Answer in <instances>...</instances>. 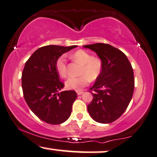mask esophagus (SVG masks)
<instances>
[{
	"instance_id": "1",
	"label": "esophagus",
	"mask_w": 157,
	"mask_h": 157,
	"mask_svg": "<svg viewBox=\"0 0 157 157\" xmlns=\"http://www.w3.org/2000/svg\"><path fill=\"white\" fill-rule=\"evenodd\" d=\"M76 93H77V95H82V94L84 93V92H82V91H77Z\"/></svg>"
}]
</instances>
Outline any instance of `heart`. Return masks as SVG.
Masks as SVG:
<instances>
[{
	"label": "heart",
	"mask_w": 157,
	"mask_h": 157,
	"mask_svg": "<svg viewBox=\"0 0 157 157\" xmlns=\"http://www.w3.org/2000/svg\"><path fill=\"white\" fill-rule=\"evenodd\" d=\"M72 59L79 64H82V74L79 77H71L66 81L65 85L68 89L81 90L83 86L87 85L90 80L97 79L102 72V60L98 57H93L88 51L78 50L72 55ZM56 68L58 73L62 77H66L67 74V59L65 56L58 59L56 63Z\"/></svg>",
	"instance_id": "1"
}]
</instances>
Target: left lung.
Instances as JSON below:
<instances>
[{
    "label": "left lung",
    "instance_id": "8db88e82",
    "mask_svg": "<svg viewBox=\"0 0 157 157\" xmlns=\"http://www.w3.org/2000/svg\"><path fill=\"white\" fill-rule=\"evenodd\" d=\"M83 47L93 51L103 63L101 75L90 88L94 93L88 112L98 123H112L126 111L132 98L134 78L132 64L122 51L109 44Z\"/></svg>",
    "mask_w": 157,
    "mask_h": 157
}]
</instances>
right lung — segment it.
<instances>
[{"instance_id":"obj_1","label":"right lung","mask_w":157,"mask_h":157,"mask_svg":"<svg viewBox=\"0 0 157 157\" xmlns=\"http://www.w3.org/2000/svg\"><path fill=\"white\" fill-rule=\"evenodd\" d=\"M76 47L43 46L25 64L22 73L24 98L34 115L49 124H61L71 115L77 94L74 90L59 93L64 84L59 80L56 63L63 53Z\"/></svg>"}]
</instances>
